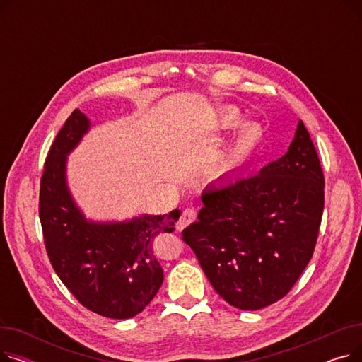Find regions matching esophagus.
<instances>
[{
  "mask_svg": "<svg viewBox=\"0 0 362 362\" xmlns=\"http://www.w3.org/2000/svg\"><path fill=\"white\" fill-rule=\"evenodd\" d=\"M197 220V211L194 210V208H186V210H183L176 227L177 230H183L185 227H187L191 223H194Z\"/></svg>",
  "mask_w": 362,
  "mask_h": 362,
  "instance_id": "esophagus-1",
  "label": "esophagus"
}]
</instances>
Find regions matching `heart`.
<instances>
[{
	"instance_id": "obj_1",
	"label": "heart",
	"mask_w": 362,
	"mask_h": 362,
	"mask_svg": "<svg viewBox=\"0 0 362 362\" xmlns=\"http://www.w3.org/2000/svg\"><path fill=\"white\" fill-rule=\"evenodd\" d=\"M226 124H235L238 122V114L236 112H229L224 119ZM264 138V133L261 127L255 123L246 124L242 127V130L238 133V136L232 145V148L227 152L223 164L227 170L230 168H238L245 165L248 163L258 151L261 142Z\"/></svg>"
}]
</instances>
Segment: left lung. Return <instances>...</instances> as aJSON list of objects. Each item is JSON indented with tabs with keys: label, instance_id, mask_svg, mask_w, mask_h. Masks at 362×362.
<instances>
[{
	"label": "left lung",
	"instance_id": "obj_1",
	"mask_svg": "<svg viewBox=\"0 0 362 362\" xmlns=\"http://www.w3.org/2000/svg\"><path fill=\"white\" fill-rule=\"evenodd\" d=\"M182 232L216 292L255 311L286 295L308 265L325 208V176L299 120L286 154L258 175L208 185Z\"/></svg>",
	"mask_w": 362,
	"mask_h": 362
}]
</instances>
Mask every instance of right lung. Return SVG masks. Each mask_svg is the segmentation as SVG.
I'll return each mask as SVG.
<instances>
[{
	"label": "right lung",
	"instance_id": "obj_1",
	"mask_svg": "<svg viewBox=\"0 0 362 362\" xmlns=\"http://www.w3.org/2000/svg\"><path fill=\"white\" fill-rule=\"evenodd\" d=\"M90 122L74 110L57 135L41 177L40 218L52 269L85 308L107 318L139 314L161 286L164 273L154 243L171 233L182 211L124 221L86 220L67 186V156Z\"/></svg>",
	"mask_w": 362,
	"mask_h": 362
}]
</instances>
